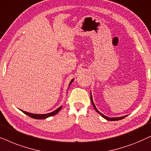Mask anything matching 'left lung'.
<instances>
[{
  "mask_svg": "<svg viewBox=\"0 0 151 151\" xmlns=\"http://www.w3.org/2000/svg\"><path fill=\"white\" fill-rule=\"evenodd\" d=\"M91 100L92 105H93V106L94 107L95 110H96V111H97V112H98V113H99V114L102 115V117H104V118L107 119V120H109V121H117V120H120V119H124V117H127V115H126V116H122V117H107V116H106V115H103L102 113H101L100 112V111H99L98 110V109H96V106H95V104H94V103H93V101L91 95Z\"/></svg>",
  "mask_w": 151,
  "mask_h": 151,
  "instance_id": "left-lung-1",
  "label": "left lung"
}]
</instances>
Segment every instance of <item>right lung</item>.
<instances>
[{
	"instance_id": "obj_1",
	"label": "right lung",
	"mask_w": 151,
	"mask_h": 151,
	"mask_svg": "<svg viewBox=\"0 0 151 151\" xmlns=\"http://www.w3.org/2000/svg\"><path fill=\"white\" fill-rule=\"evenodd\" d=\"M73 79L72 80L71 82H70V84H69V86H70V85H71V84L72 83V82H73ZM61 109H62V106H60L58 109H56V110H55L54 111H53V112H51V113H47V114H34V113H30L26 112V111H22V110L21 111L24 113V114L27 115L28 116L32 117V118L37 119H42L47 118V117L53 116V115L57 114V113L61 110Z\"/></svg>"
}]
</instances>
